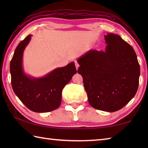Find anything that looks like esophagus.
<instances>
[{
	"mask_svg": "<svg viewBox=\"0 0 148 148\" xmlns=\"http://www.w3.org/2000/svg\"><path fill=\"white\" fill-rule=\"evenodd\" d=\"M75 65H76V69L77 70V69H78V67H79V64H78V63H77V62H75Z\"/></svg>",
	"mask_w": 148,
	"mask_h": 148,
	"instance_id": "esophagus-1",
	"label": "esophagus"
}]
</instances>
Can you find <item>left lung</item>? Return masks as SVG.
I'll list each match as a JSON object with an SVG mask.
<instances>
[{
	"label": "left lung",
	"mask_w": 148,
	"mask_h": 148,
	"mask_svg": "<svg viewBox=\"0 0 148 148\" xmlns=\"http://www.w3.org/2000/svg\"><path fill=\"white\" fill-rule=\"evenodd\" d=\"M104 51L91 49L77 59V72L90 106L114 112L127 104L136 94L140 65L132 46L114 34L104 36Z\"/></svg>",
	"instance_id": "left-lung-1"
}]
</instances>
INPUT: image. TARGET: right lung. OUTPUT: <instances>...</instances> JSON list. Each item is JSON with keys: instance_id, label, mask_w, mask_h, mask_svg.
<instances>
[{"instance_id": "add662e5", "label": "right lung", "mask_w": 148, "mask_h": 148, "mask_svg": "<svg viewBox=\"0 0 148 148\" xmlns=\"http://www.w3.org/2000/svg\"><path fill=\"white\" fill-rule=\"evenodd\" d=\"M32 35L28 36L16 48L10 63L11 85L14 93L31 111L47 112L57 109L61 104L64 86L76 74L74 63L56 68L42 77L27 75L23 68V54Z\"/></svg>"}]
</instances>
